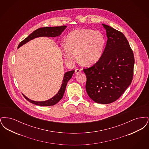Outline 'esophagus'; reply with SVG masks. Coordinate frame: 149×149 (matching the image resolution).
Segmentation results:
<instances>
[{"label": "esophagus", "instance_id": "obj_1", "mask_svg": "<svg viewBox=\"0 0 149 149\" xmlns=\"http://www.w3.org/2000/svg\"><path fill=\"white\" fill-rule=\"evenodd\" d=\"M81 69H75V74H78L80 73V72H81Z\"/></svg>", "mask_w": 149, "mask_h": 149}]
</instances>
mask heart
<instances>
[{
  "mask_svg": "<svg viewBox=\"0 0 149 149\" xmlns=\"http://www.w3.org/2000/svg\"><path fill=\"white\" fill-rule=\"evenodd\" d=\"M106 38L98 31L90 29H77L71 32L66 43L61 49L65 58L74 61L78 58L80 63L87 66L96 64L102 56L106 46Z\"/></svg>",
  "mask_w": 149,
  "mask_h": 149,
  "instance_id": "heart-1",
  "label": "heart"
}]
</instances>
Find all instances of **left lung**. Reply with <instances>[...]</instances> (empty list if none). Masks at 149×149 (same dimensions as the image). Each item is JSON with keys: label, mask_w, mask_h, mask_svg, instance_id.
<instances>
[{"label": "left lung", "mask_w": 149, "mask_h": 149, "mask_svg": "<svg viewBox=\"0 0 149 149\" xmlns=\"http://www.w3.org/2000/svg\"><path fill=\"white\" fill-rule=\"evenodd\" d=\"M102 25L108 38L103 55L96 64L83 71L89 97L96 103L109 104L118 99L131 84L135 59L125 35L108 25Z\"/></svg>", "instance_id": "1"}]
</instances>
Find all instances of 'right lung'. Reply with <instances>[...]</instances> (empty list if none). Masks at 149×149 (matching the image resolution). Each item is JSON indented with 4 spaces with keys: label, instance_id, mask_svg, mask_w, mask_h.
I'll use <instances>...</instances> for the list:
<instances>
[{
    "label": "right lung",
    "instance_id": "right-lung-1",
    "mask_svg": "<svg viewBox=\"0 0 149 149\" xmlns=\"http://www.w3.org/2000/svg\"><path fill=\"white\" fill-rule=\"evenodd\" d=\"M66 27L67 26H62L60 27H42V28L37 29L35 31H33L31 34H30L24 40H23L21 42L19 43L18 48L20 47L24 44L28 42L29 41L35 38L40 37H55L57 36H59L66 29ZM74 72H75L74 70H72V71H68L64 74L63 83L61 84V86L60 90L58 91V92L51 99L45 100V101L37 102V101H34L29 99L23 94V95L24 97V98L28 101L35 105L40 106H50L55 105L63 97L67 83L69 81V80L71 79L72 76V74L74 73Z\"/></svg>",
    "mask_w": 149,
    "mask_h": 149
}]
</instances>
